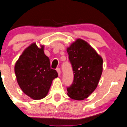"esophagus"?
Here are the masks:
<instances>
[{"label": "esophagus", "instance_id": "1", "mask_svg": "<svg viewBox=\"0 0 127 127\" xmlns=\"http://www.w3.org/2000/svg\"><path fill=\"white\" fill-rule=\"evenodd\" d=\"M57 71L59 75H60V74H61V70H60V68H57Z\"/></svg>", "mask_w": 127, "mask_h": 127}]
</instances>
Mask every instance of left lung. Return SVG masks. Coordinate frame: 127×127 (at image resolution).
<instances>
[{"instance_id":"left-lung-1","label":"left lung","mask_w":127,"mask_h":127,"mask_svg":"<svg viewBox=\"0 0 127 127\" xmlns=\"http://www.w3.org/2000/svg\"><path fill=\"white\" fill-rule=\"evenodd\" d=\"M74 80L67 88L75 100L87 98L96 89L103 72V59L85 41L78 39L67 50Z\"/></svg>"}]
</instances>
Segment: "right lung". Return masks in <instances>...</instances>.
Listing matches in <instances>:
<instances>
[{"label":"right lung","instance_id":"obj_1","mask_svg":"<svg viewBox=\"0 0 127 127\" xmlns=\"http://www.w3.org/2000/svg\"><path fill=\"white\" fill-rule=\"evenodd\" d=\"M17 83L24 93L33 99H41L47 95L52 81L58 77L50 68V59L45 55L43 46L32 43L23 52L14 67Z\"/></svg>","mask_w":127,"mask_h":127}]
</instances>
